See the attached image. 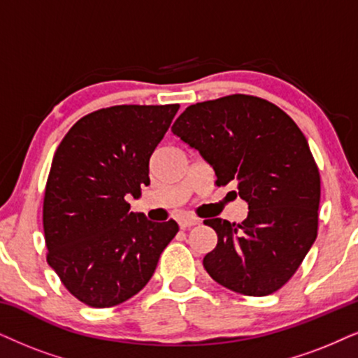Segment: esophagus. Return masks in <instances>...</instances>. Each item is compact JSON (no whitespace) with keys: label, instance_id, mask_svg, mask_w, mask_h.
<instances>
[{"label":"esophagus","instance_id":"obj_1","mask_svg":"<svg viewBox=\"0 0 358 358\" xmlns=\"http://www.w3.org/2000/svg\"><path fill=\"white\" fill-rule=\"evenodd\" d=\"M178 224H180V228H182V229H188V228H192V226L200 224V220L193 218V216H187V218L180 220Z\"/></svg>","mask_w":358,"mask_h":358}]
</instances>
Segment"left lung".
<instances>
[{"instance_id":"8db88e82","label":"left lung","mask_w":358,"mask_h":358,"mask_svg":"<svg viewBox=\"0 0 358 358\" xmlns=\"http://www.w3.org/2000/svg\"><path fill=\"white\" fill-rule=\"evenodd\" d=\"M171 132L213 166L215 185H236L250 208L243 223L205 221L218 234L206 273L244 296L275 292L317 238L320 173L304 134L282 108L246 94L193 103Z\"/></svg>"}]
</instances>
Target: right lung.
<instances>
[{"label": "right lung", "mask_w": 358, "mask_h": 358, "mask_svg": "<svg viewBox=\"0 0 358 358\" xmlns=\"http://www.w3.org/2000/svg\"><path fill=\"white\" fill-rule=\"evenodd\" d=\"M114 106L84 115L54 153L44 189L48 264L85 306L122 304L147 286L176 221L152 223L127 196L150 185V157L178 112Z\"/></svg>", "instance_id": "obj_1"}]
</instances>
